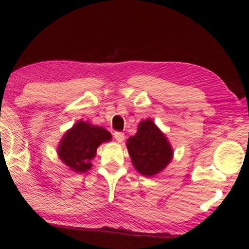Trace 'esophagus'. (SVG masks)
I'll use <instances>...</instances> for the list:
<instances>
[{
  "instance_id": "obj_1",
  "label": "esophagus",
  "mask_w": 249,
  "mask_h": 249,
  "mask_svg": "<svg viewBox=\"0 0 249 249\" xmlns=\"http://www.w3.org/2000/svg\"><path fill=\"white\" fill-rule=\"evenodd\" d=\"M113 135H114V138L117 142H122L125 138V135L123 133H120V132H115Z\"/></svg>"
}]
</instances>
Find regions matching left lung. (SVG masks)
<instances>
[{"instance_id":"1","label":"left lung","mask_w":249,"mask_h":249,"mask_svg":"<svg viewBox=\"0 0 249 249\" xmlns=\"http://www.w3.org/2000/svg\"><path fill=\"white\" fill-rule=\"evenodd\" d=\"M126 142L134 168L144 177L158 175L174 157V149L166 134L150 119L142 121L137 133Z\"/></svg>"}]
</instances>
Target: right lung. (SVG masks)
I'll list each match as a JSON object with an SVG mask.
<instances>
[{
  "label": "right lung",
  "mask_w": 249,
  "mask_h": 249,
  "mask_svg": "<svg viewBox=\"0 0 249 249\" xmlns=\"http://www.w3.org/2000/svg\"><path fill=\"white\" fill-rule=\"evenodd\" d=\"M111 140V133L104 127L78 121L62 136L57 149L58 157L70 170L83 174L91 169V160L95 157L98 147Z\"/></svg>",
  "instance_id": "1"
}]
</instances>
